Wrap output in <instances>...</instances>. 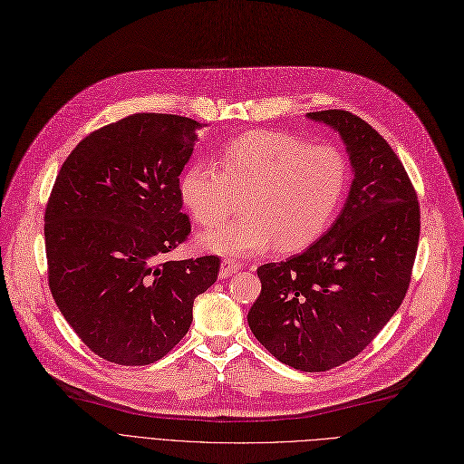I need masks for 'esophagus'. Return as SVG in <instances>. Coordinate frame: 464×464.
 Listing matches in <instances>:
<instances>
[{"label":"esophagus","instance_id":"1","mask_svg":"<svg viewBox=\"0 0 464 464\" xmlns=\"http://www.w3.org/2000/svg\"><path fill=\"white\" fill-rule=\"evenodd\" d=\"M239 269H241V264H239V262H236V260H232V258H225V260L221 262L219 276H221V278H228V276H232L234 273H237Z\"/></svg>","mask_w":464,"mask_h":464}]
</instances>
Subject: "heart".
<instances>
[{"label": "heart", "mask_w": 464, "mask_h": 464, "mask_svg": "<svg viewBox=\"0 0 464 464\" xmlns=\"http://www.w3.org/2000/svg\"><path fill=\"white\" fill-rule=\"evenodd\" d=\"M221 170L193 161L178 193L195 223L213 227L245 195V216L198 237L206 251L255 256L276 245L297 251L333 225L349 188V161L333 145L271 130L248 131L219 150Z\"/></svg>", "instance_id": "obj_1"}]
</instances>
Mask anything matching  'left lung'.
Here are the masks:
<instances>
[{"instance_id":"1","label":"left lung","mask_w":464,"mask_h":464,"mask_svg":"<svg viewBox=\"0 0 464 464\" xmlns=\"http://www.w3.org/2000/svg\"><path fill=\"white\" fill-rule=\"evenodd\" d=\"M308 117L342 135L353 186L338 219L306 251L258 267L262 292L246 322L280 362L327 372L362 353L405 299L420 206L403 163L366 121L343 110Z\"/></svg>"}]
</instances>
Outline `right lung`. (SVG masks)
<instances>
[{"label":"right lung","instance_id":"right-lung-1","mask_svg":"<svg viewBox=\"0 0 464 464\" xmlns=\"http://www.w3.org/2000/svg\"><path fill=\"white\" fill-rule=\"evenodd\" d=\"M206 124L135 113L89 133L63 163L44 213L48 284L74 333L103 361L152 364L180 342L221 260L161 258L191 223L180 172Z\"/></svg>","mask_w":464,"mask_h":464}]
</instances>
